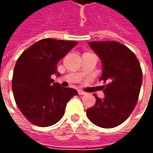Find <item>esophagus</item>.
<instances>
[{
	"label": "esophagus",
	"mask_w": 153,
	"mask_h": 153,
	"mask_svg": "<svg viewBox=\"0 0 153 153\" xmlns=\"http://www.w3.org/2000/svg\"><path fill=\"white\" fill-rule=\"evenodd\" d=\"M79 95H85V94H86V93H85V92H83V91H79Z\"/></svg>",
	"instance_id": "esophagus-1"
}]
</instances>
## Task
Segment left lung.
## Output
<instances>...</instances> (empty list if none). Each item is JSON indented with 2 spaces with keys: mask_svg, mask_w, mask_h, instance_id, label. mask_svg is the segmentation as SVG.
Masks as SVG:
<instances>
[{
  "mask_svg": "<svg viewBox=\"0 0 153 153\" xmlns=\"http://www.w3.org/2000/svg\"><path fill=\"white\" fill-rule=\"evenodd\" d=\"M91 49L98 56L102 65L99 80L105 97H96V103L87 110V115L94 125L106 128L122 124L134 109L143 80L137 57L125 45L111 41L90 42Z\"/></svg>",
  "mask_w": 153,
  "mask_h": 153,
  "instance_id": "8db88e82",
  "label": "left lung"
}]
</instances>
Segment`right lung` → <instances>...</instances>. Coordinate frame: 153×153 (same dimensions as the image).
<instances>
[{"label":"right lung","instance_id":"right-lung-1","mask_svg":"<svg viewBox=\"0 0 153 153\" xmlns=\"http://www.w3.org/2000/svg\"><path fill=\"white\" fill-rule=\"evenodd\" d=\"M77 42L45 38L25 51L15 64L12 90L22 114L32 124L47 127L63 116L67 102L77 90L62 88L51 76L57 72L58 61L77 45Z\"/></svg>","mask_w":153,"mask_h":153}]
</instances>
